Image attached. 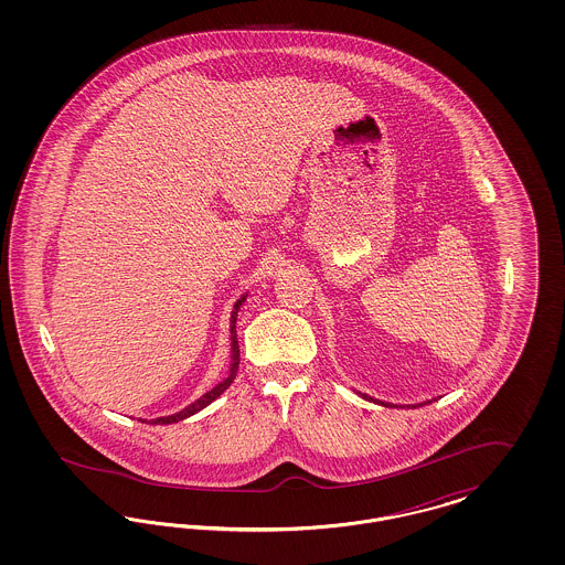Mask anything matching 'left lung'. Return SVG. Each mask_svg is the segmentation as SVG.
<instances>
[{
    "label": "left lung",
    "instance_id": "8db88e82",
    "mask_svg": "<svg viewBox=\"0 0 565 565\" xmlns=\"http://www.w3.org/2000/svg\"><path fill=\"white\" fill-rule=\"evenodd\" d=\"M362 398H366V401H373V403L383 404V406H392V404L381 403V401H375V398H369L366 394H362ZM428 403H430V401H428ZM417 406H422V404H417Z\"/></svg>",
    "mask_w": 565,
    "mask_h": 565
}]
</instances>
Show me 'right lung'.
<instances>
[{"label":"right lung","mask_w":565,"mask_h":565,"mask_svg":"<svg viewBox=\"0 0 565 565\" xmlns=\"http://www.w3.org/2000/svg\"><path fill=\"white\" fill-rule=\"evenodd\" d=\"M243 300H245V295L235 302V311H233V316H231V341H233V364H231V373H228V376L222 381V383H217L215 385L214 390H210L207 394H203L199 401H194V403L190 404V406H186L184 411H180V413H175V415H169V417H159V419H152L150 424H175V422H182V419H186V417H190V415H194V413H199L201 408H205L207 404L214 403L215 398L233 383V379H235V375H237V369H239V341H237V326H235V322H237V313H239V307L243 305Z\"/></svg>","instance_id":"1"}]
</instances>
